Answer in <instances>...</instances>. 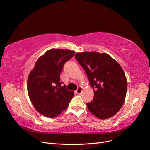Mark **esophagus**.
Here are the masks:
<instances>
[{
	"label": "esophagus",
	"mask_w": 150,
	"mask_h": 150,
	"mask_svg": "<svg viewBox=\"0 0 150 150\" xmlns=\"http://www.w3.org/2000/svg\"><path fill=\"white\" fill-rule=\"evenodd\" d=\"M82 90H83L82 87H81V86H79V88H78V89H76V93H77V94H81V93L82 92Z\"/></svg>",
	"instance_id": "esophagus-1"
}]
</instances>
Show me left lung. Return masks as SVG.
Masks as SVG:
<instances>
[{
	"mask_svg": "<svg viewBox=\"0 0 150 150\" xmlns=\"http://www.w3.org/2000/svg\"><path fill=\"white\" fill-rule=\"evenodd\" d=\"M75 59L84 69L94 90L89 110L99 119L114 116L125 102L127 80L119 63L109 54L96 52H79Z\"/></svg>",
	"mask_w": 150,
	"mask_h": 150,
	"instance_id": "8db88e82",
	"label": "left lung"
}]
</instances>
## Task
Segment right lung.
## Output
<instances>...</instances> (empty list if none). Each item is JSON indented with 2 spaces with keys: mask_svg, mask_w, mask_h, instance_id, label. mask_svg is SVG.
<instances>
[{
  "mask_svg": "<svg viewBox=\"0 0 150 150\" xmlns=\"http://www.w3.org/2000/svg\"><path fill=\"white\" fill-rule=\"evenodd\" d=\"M75 52L48 50L36 62L27 79V91L35 109L44 116L55 117L68 106L74 93L62 86L60 74L64 64Z\"/></svg>",
  "mask_w": 150,
  "mask_h": 150,
  "instance_id": "right-lung-1",
  "label": "right lung"
}]
</instances>
